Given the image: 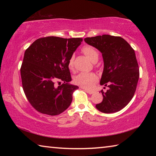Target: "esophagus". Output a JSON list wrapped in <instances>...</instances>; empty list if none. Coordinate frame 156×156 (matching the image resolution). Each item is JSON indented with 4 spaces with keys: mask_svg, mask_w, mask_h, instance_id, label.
Segmentation results:
<instances>
[{
    "mask_svg": "<svg viewBox=\"0 0 156 156\" xmlns=\"http://www.w3.org/2000/svg\"><path fill=\"white\" fill-rule=\"evenodd\" d=\"M84 91H85L87 93H88L89 94H93L94 92L93 91H91V90H89L87 89H84Z\"/></svg>",
    "mask_w": 156,
    "mask_h": 156,
    "instance_id": "obj_1",
    "label": "esophagus"
}]
</instances>
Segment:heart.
<instances>
[{
	"mask_svg": "<svg viewBox=\"0 0 156 156\" xmlns=\"http://www.w3.org/2000/svg\"><path fill=\"white\" fill-rule=\"evenodd\" d=\"M82 51L84 54L91 60L92 62H96L98 60L99 54L97 50L94 47L85 45L83 47ZM69 68L73 67V57L72 56L68 62ZM98 80V77L93 73H80L76 75L74 78L75 83L84 88H91Z\"/></svg>",
	"mask_w": 156,
	"mask_h": 156,
	"instance_id": "heart-1",
	"label": "heart"
}]
</instances>
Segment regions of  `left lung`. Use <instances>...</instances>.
<instances>
[{"label":"left lung","mask_w":156,"mask_h":156,"mask_svg":"<svg viewBox=\"0 0 156 156\" xmlns=\"http://www.w3.org/2000/svg\"><path fill=\"white\" fill-rule=\"evenodd\" d=\"M84 41L102 53L104 69L100 84L109 87L106 92L100 91L103 100L96 108L105 113L119 112L131 101L138 82L135 51L120 36H98L84 38Z\"/></svg>","instance_id":"1"}]
</instances>
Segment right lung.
I'll return each instance as SVG.
<instances>
[{"mask_svg":"<svg viewBox=\"0 0 156 156\" xmlns=\"http://www.w3.org/2000/svg\"><path fill=\"white\" fill-rule=\"evenodd\" d=\"M82 41V38L49 36L37 39L26 49L20 68L23 88L38 112L56 115L70 106L78 87L69 84L68 62ZM57 81L63 83L57 86Z\"/></svg>","mask_w":156,"mask_h":156,"instance_id":"right-lung-1","label":"right lung"}]
</instances>
